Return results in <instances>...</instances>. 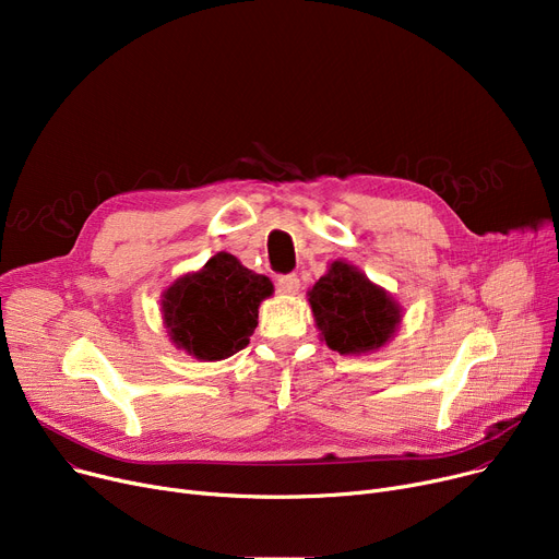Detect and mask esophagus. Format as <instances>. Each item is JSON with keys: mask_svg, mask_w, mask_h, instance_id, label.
Segmentation results:
<instances>
[{"mask_svg": "<svg viewBox=\"0 0 559 559\" xmlns=\"http://www.w3.org/2000/svg\"><path fill=\"white\" fill-rule=\"evenodd\" d=\"M276 287H278V292H283V295H297L301 283H299L297 274H283V276H278Z\"/></svg>", "mask_w": 559, "mask_h": 559, "instance_id": "obj_1", "label": "esophagus"}]
</instances>
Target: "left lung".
Segmentation results:
<instances>
[{
	"instance_id": "8db88e82",
	"label": "left lung",
	"mask_w": 559,
	"mask_h": 559,
	"mask_svg": "<svg viewBox=\"0 0 559 559\" xmlns=\"http://www.w3.org/2000/svg\"><path fill=\"white\" fill-rule=\"evenodd\" d=\"M308 297L321 337L340 356L383 346L401 321V310L388 292L342 260L331 264Z\"/></svg>"
}]
</instances>
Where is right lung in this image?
Returning a JSON list of instances; mask_svg holds the SVG:
<instances>
[{"instance_id":"right-lung-1","label":"right lung","mask_w":559,"mask_h":559,"mask_svg":"<svg viewBox=\"0 0 559 559\" xmlns=\"http://www.w3.org/2000/svg\"><path fill=\"white\" fill-rule=\"evenodd\" d=\"M274 292L230 253L213 255L197 274L176 281L163 295L165 326L179 348L199 360H224L249 344L258 306Z\"/></svg>"}]
</instances>
